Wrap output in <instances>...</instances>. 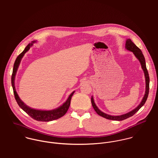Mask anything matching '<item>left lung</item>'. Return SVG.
<instances>
[{"label": "left lung", "mask_w": 158, "mask_h": 158, "mask_svg": "<svg viewBox=\"0 0 158 158\" xmlns=\"http://www.w3.org/2000/svg\"><path fill=\"white\" fill-rule=\"evenodd\" d=\"M125 48L132 52L134 55L135 56V57L138 59V60L139 61L141 65V68L144 72V77H145V81H146V91H145V94L144 95V97L143 98V99L141 101V102H140V104L135 108L133 110L121 115H117V116H114V115H108L107 114H105L104 112H102L101 110H100L98 107L96 106V105L94 103V99L93 96L91 97V104L92 106L94 109V110L96 112V113L99 115L100 116L106 118L107 119L109 120H118V121H120V120H125L130 117H131L132 115H133L145 103V102L146 101V99L148 98V93H149V74L146 69V62H145V59L144 57V56L141 52V51L131 41V40L130 39H127L126 41V43H125Z\"/></svg>", "instance_id": "8db88e82"}]
</instances>
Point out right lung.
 <instances>
[{
	"label": "right lung",
	"instance_id": "right-lung-1",
	"mask_svg": "<svg viewBox=\"0 0 158 158\" xmlns=\"http://www.w3.org/2000/svg\"><path fill=\"white\" fill-rule=\"evenodd\" d=\"M36 41H33L31 42V43L28 44L27 46L25 48V50L17 57L14 65V69H13V72H12V85L14 90V93L15 96V98L16 99V101L17 102L19 106L22 108L26 113H27L31 118L33 119L38 120V121H42V122H49L52 121L54 120L58 119L60 118L61 117L64 116L66 112H67L69 106L70 105V101L72 99V96H73V93H75V91H73L70 95L69 96L67 100L60 107L53 109V110H37V109H34L27 105H26L19 98L16 89L15 87V78L16 75V73L17 72L18 68L19 67V65L20 64L21 60L25 54L30 49V47L35 43Z\"/></svg>",
	"mask_w": 158,
	"mask_h": 158
}]
</instances>
